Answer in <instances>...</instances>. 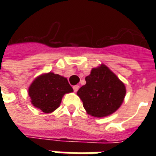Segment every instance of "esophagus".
I'll list each match as a JSON object with an SVG mask.
<instances>
[{
	"label": "esophagus",
	"instance_id": "obj_1",
	"mask_svg": "<svg viewBox=\"0 0 156 156\" xmlns=\"http://www.w3.org/2000/svg\"><path fill=\"white\" fill-rule=\"evenodd\" d=\"M73 91L77 92L78 90V88H79V86H78V85H74V86L73 87Z\"/></svg>",
	"mask_w": 156,
	"mask_h": 156
}]
</instances>
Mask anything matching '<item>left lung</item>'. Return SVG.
I'll use <instances>...</instances> for the list:
<instances>
[{
  "label": "left lung",
  "instance_id": "1",
  "mask_svg": "<svg viewBox=\"0 0 156 156\" xmlns=\"http://www.w3.org/2000/svg\"><path fill=\"white\" fill-rule=\"evenodd\" d=\"M85 80L86 84L78 89L77 94L88 115L105 117L120 107L126 94L125 86L105 65L93 68Z\"/></svg>",
  "mask_w": 156,
  "mask_h": 156
}]
</instances>
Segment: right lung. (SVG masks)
I'll use <instances>...</instances> for the list:
<instances>
[{
	"label": "right lung",
	"instance_id": "right-lung-1",
	"mask_svg": "<svg viewBox=\"0 0 156 156\" xmlns=\"http://www.w3.org/2000/svg\"><path fill=\"white\" fill-rule=\"evenodd\" d=\"M73 91L67 78L48 73L36 78L29 88L28 94L36 108L44 113H51L59 107L62 96Z\"/></svg>",
	"mask_w": 156,
	"mask_h": 156
}]
</instances>
